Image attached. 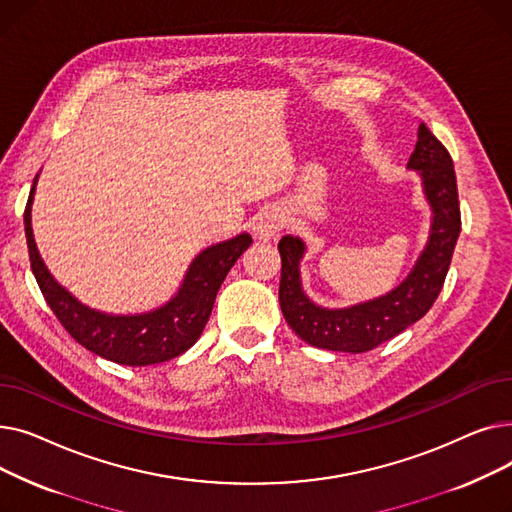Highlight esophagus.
<instances>
[{
  "label": "esophagus",
  "mask_w": 512,
  "mask_h": 512,
  "mask_svg": "<svg viewBox=\"0 0 512 512\" xmlns=\"http://www.w3.org/2000/svg\"><path fill=\"white\" fill-rule=\"evenodd\" d=\"M282 226H284V218H282V215L270 211V213H265L263 218L257 222V226H255V236H257L261 242H270L272 238L278 236V232L282 230Z\"/></svg>",
  "instance_id": "esophagus-1"
}]
</instances>
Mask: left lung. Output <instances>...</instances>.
<instances>
[{"instance_id": "obj_1", "label": "left lung", "mask_w": 512, "mask_h": 512, "mask_svg": "<svg viewBox=\"0 0 512 512\" xmlns=\"http://www.w3.org/2000/svg\"><path fill=\"white\" fill-rule=\"evenodd\" d=\"M407 168L419 172L434 218L427 245L411 274L384 297L344 309L315 305L301 284L299 265L305 242L290 234L278 242L282 259L280 307L294 334L311 346L342 353L371 351L407 330L436 303L461 234V207L452 157L425 124H419L417 145Z\"/></svg>"}]
</instances>
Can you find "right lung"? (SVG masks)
Returning a JSON list of instances; mask_svg holds the SVG:
<instances>
[{
  "label": "right lung",
  "mask_w": 512,
  "mask_h": 512,
  "mask_svg": "<svg viewBox=\"0 0 512 512\" xmlns=\"http://www.w3.org/2000/svg\"><path fill=\"white\" fill-rule=\"evenodd\" d=\"M35 176L29 203L24 209V232L29 245L31 270L51 311L66 332L87 351L120 365H155L170 361L191 348L211 315L215 294L236 259L249 249L253 238L238 234L230 240L201 251L186 270L182 286L174 297L153 311L137 315H110L95 311L74 299L45 267L33 236L31 207L35 197Z\"/></svg>",
  "instance_id": "right-lung-1"
}]
</instances>
